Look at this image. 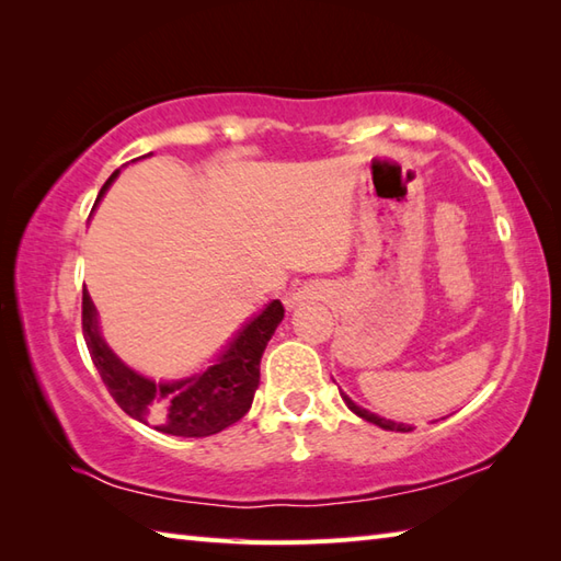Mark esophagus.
I'll return each instance as SVG.
<instances>
[{
  "instance_id": "obj_1",
  "label": "esophagus",
  "mask_w": 561,
  "mask_h": 561,
  "mask_svg": "<svg viewBox=\"0 0 561 561\" xmlns=\"http://www.w3.org/2000/svg\"><path fill=\"white\" fill-rule=\"evenodd\" d=\"M311 299H316V291L311 289V287H301V289H296L294 294H289L287 296V308H296V306H304V304H308Z\"/></svg>"
}]
</instances>
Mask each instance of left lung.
Masks as SVG:
<instances>
[{
  "label": "left lung",
  "instance_id": "8db88e82",
  "mask_svg": "<svg viewBox=\"0 0 561 561\" xmlns=\"http://www.w3.org/2000/svg\"><path fill=\"white\" fill-rule=\"evenodd\" d=\"M340 396H342V400H344V404H347V408L356 414V416H362V420H366V422H371V424H376V426H380V428H386V432H412V424H402V422H390V420H383V416H378V414H374V412H368V410H364V408H359V404H356L352 398H347L344 396V392L340 390Z\"/></svg>",
  "mask_w": 561,
  "mask_h": 561
}]
</instances>
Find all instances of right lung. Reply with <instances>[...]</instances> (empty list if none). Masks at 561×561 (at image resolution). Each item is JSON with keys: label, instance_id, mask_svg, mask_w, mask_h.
<instances>
[{"label": "right lung", "instance_id": "obj_1", "mask_svg": "<svg viewBox=\"0 0 561 561\" xmlns=\"http://www.w3.org/2000/svg\"><path fill=\"white\" fill-rule=\"evenodd\" d=\"M117 173L121 171H115L101 187L96 205ZM282 318L284 306L272 301L265 311L243 325L219 359L205 371L183 380H171V383H157L117 359L101 337L96 308H93L89 291L83 289L81 296L83 340H87L91 362L99 368L113 400L133 420L151 424L157 432L185 438L219 434L221 428L236 424L250 410L260 386L262 352Z\"/></svg>", "mask_w": 561, "mask_h": 561}]
</instances>
